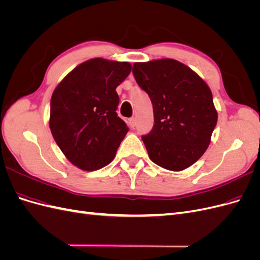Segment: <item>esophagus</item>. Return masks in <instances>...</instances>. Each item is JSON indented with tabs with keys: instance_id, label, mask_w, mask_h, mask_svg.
<instances>
[{
	"instance_id": "esophagus-1",
	"label": "esophagus",
	"mask_w": 260,
	"mask_h": 260,
	"mask_svg": "<svg viewBox=\"0 0 260 260\" xmlns=\"http://www.w3.org/2000/svg\"><path fill=\"white\" fill-rule=\"evenodd\" d=\"M128 124L130 125L132 129H135V127H136V119H135V118H130V119L128 120Z\"/></svg>"
}]
</instances>
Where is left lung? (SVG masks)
Returning a JSON list of instances; mask_svg holds the SVG:
<instances>
[{
  "instance_id": "1",
  "label": "left lung",
  "mask_w": 260,
  "mask_h": 260,
  "mask_svg": "<svg viewBox=\"0 0 260 260\" xmlns=\"http://www.w3.org/2000/svg\"><path fill=\"white\" fill-rule=\"evenodd\" d=\"M132 74L153 104V129L142 136L149 158L172 171L192 166L205 153L217 124L208 85L170 58L135 62Z\"/></svg>"
}]
</instances>
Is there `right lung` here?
Instances as JSON below:
<instances>
[{
  "label": "right lung",
  "mask_w": 260,
  "mask_h": 260,
  "mask_svg": "<svg viewBox=\"0 0 260 260\" xmlns=\"http://www.w3.org/2000/svg\"><path fill=\"white\" fill-rule=\"evenodd\" d=\"M131 72L127 61L93 58L77 66L54 90L50 128L68 160L86 171L103 168L116 155L128 125L116 111V88Z\"/></svg>",
  "instance_id": "right-lung-1"
}]
</instances>
